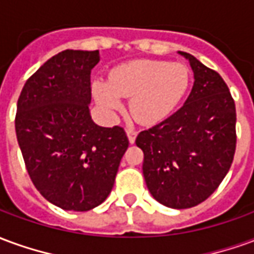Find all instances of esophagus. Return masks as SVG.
Returning <instances> with one entry per match:
<instances>
[{
    "mask_svg": "<svg viewBox=\"0 0 254 254\" xmlns=\"http://www.w3.org/2000/svg\"><path fill=\"white\" fill-rule=\"evenodd\" d=\"M127 136L129 138V143L133 144L134 143V140H136V136H137V133L134 132L133 129H127Z\"/></svg>",
    "mask_w": 254,
    "mask_h": 254,
    "instance_id": "obj_1",
    "label": "esophagus"
}]
</instances>
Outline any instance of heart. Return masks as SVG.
Listing matches in <instances>:
<instances>
[{
  "label": "heart",
  "mask_w": 254,
  "mask_h": 254,
  "mask_svg": "<svg viewBox=\"0 0 254 254\" xmlns=\"http://www.w3.org/2000/svg\"><path fill=\"white\" fill-rule=\"evenodd\" d=\"M190 84V70L181 63L133 60L109 73L107 83L92 84L95 100L105 110L121 107V98L130 99V113L141 124L155 125L174 113Z\"/></svg>",
  "instance_id": "b5f03b06"
}]
</instances>
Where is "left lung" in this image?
Masks as SVG:
<instances>
[{
	"label": "left lung",
	"instance_id": "8db88e82",
	"mask_svg": "<svg viewBox=\"0 0 254 254\" xmlns=\"http://www.w3.org/2000/svg\"><path fill=\"white\" fill-rule=\"evenodd\" d=\"M190 64L194 83L185 105L138 133L143 174L156 201L174 209L200 204L216 190L235 152L234 100L218 72L178 52Z\"/></svg>",
	"mask_w": 254,
	"mask_h": 254
}]
</instances>
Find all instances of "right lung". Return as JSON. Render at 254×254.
Masks as SVG:
<instances>
[{
    "label": "right lung",
    "mask_w": 254,
    "mask_h": 254,
    "mask_svg": "<svg viewBox=\"0 0 254 254\" xmlns=\"http://www.w3.org/2000/svg\"><path fill=\"white\" fill-rule=\"evenodd\" d=\"M98 50H65L43 64L17 100L16 136L31 181L65 211L105 201L127 149L120 127L96 125L89 114L91 70Z\"/></svg>",
    "instance_id": "obj_1"
}]
</instances>
